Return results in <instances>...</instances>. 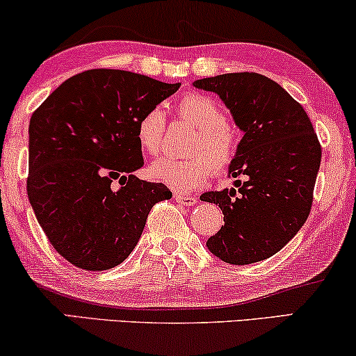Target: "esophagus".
Segmentation results:
<instances>
[{
  "mask_svg": "<svg viewBox=\"0 0 356 356\" xmlns=\"http://www.w3.org/2000/svg\"><path fill=\"white\" fill-rule=\"evenodd\" d=\"M173 200L177 201V202H179V204H183V206H195L196 202H197V200H196L195 196L181 195V193H175Z\"/></svg>",
  "mask_w": 356,
  "mask_h": 356,
  "instance_id": "obj_1",
  "label": "esophagus"
}]
</instances>
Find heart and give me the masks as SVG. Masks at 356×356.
<instances>
[{
  "label": "heart",
  "instance_id": "heart-1",
  "mask_svg": "<svg viewBox=\"0 0 356 356\" xmlns=\"http://www.w3.org/2000/svg\"><path fill=\"white\" fill-rule=\"evenodd\" d=\"M179 118L186 119L197 131L191 145L195 156L177 160L161 156L149 167V177L178 191H191L216 172H227L237 155V136L225 121V113L218 101L206 95H186L177 103ZM165 116L159 106L147 111L137 122V142L147 155H156L163 137Z\"/></svg>",
  "mask_w": 356,
  "mask_h": 356
}]
</instances>
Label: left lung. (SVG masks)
Segmentation results:
<instances>
[{"label":"left lung","instance_id":"1","mask_svg":"<svg viewBox=\"0 0 356 356\" xmlns=\"http://www.w3.org/2000/svg\"><path fill=\"white\" fill-rule=\"evenodd\" d=\"M193 86L222 99L243 132L229 167L235 188L209 191L224 225L206 242L230 265H248L280 252L306 222L321 167V144L306 111L284 88L258 73H224Z\"/></svg>","mask_w":356,"mask_h":356}]
</instances>
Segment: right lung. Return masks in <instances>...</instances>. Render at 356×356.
<instances>
[{
  "mask_svg": "<svg viewBox=\"0 0 356 356\" xmlns=\"http://www.w3.org/2000/svg\"><path fill=\"white\" fill-rule=\"evenodd\" d=\"M178 88L98 68L68 78L32 114L27 196L50 243L72 265L118 266L136 248L154 204L172 197L165 184L134 172L144 167L138 119Z\"/></svg>",
  "mask_w": 356,
  "mask_h": 356,
  "instance_id": "add662e5",
  "label": "right lung"
}]
</instances>
